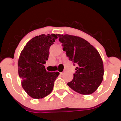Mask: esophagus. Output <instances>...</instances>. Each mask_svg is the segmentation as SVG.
Segmentation results:
<instances>
[{"instance_id":"esophagus-1","label":"esophagus","mask_w":121,"mask_h":121,"mask_svg":"<svg viewBox=\"0 0 121 121\" xmlns=\"http://www.w3.org/2000/svg\"><path fill=\"white\" fill-rule=\"evenodd\" d=\"M64 73H65V72L63 71V72H60V73L61 75H62V74H64Z\"/></svg>"}]
</instances>
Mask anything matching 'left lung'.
Masks as SVG:
<instances>
[{"label":"left lung","mask_w":121,"mask_h":121,"mask_svg":"<svg viewBox=\"0 0 121 121\" xmlns=\"http://www.w3.org/2000/svg\"><path fill=\"white\" fill-rule=\"evenodd\" d=\"M63 51L69 60L76 65L73 78L68 85L81 94H91L102 82L104 64L97 50L81 37L70 35H57Z\"/></svg>","instance_id":"obj_1"}]
</instances>
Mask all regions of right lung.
Segmentation results:
<instances>
[{
  "label": "right lung",
  "mask_w": 121,
  "mask_h": 121,
  "mask_svg": "<svg viewBox=\"0 0 121 121\" xmlns=\"http://www.w3.org/2000/svg\"><path fill=\"white\" fill-rule=\"evenodd\" d=\"M57 34H43L30 40L21 52L18 73L22 85L30 96L36 99L46 97L52 91L59 72H47L44 64L49 55V48Z\"/></svg>",
  "instance_id": "right-lung-1"
}]
</instances>
